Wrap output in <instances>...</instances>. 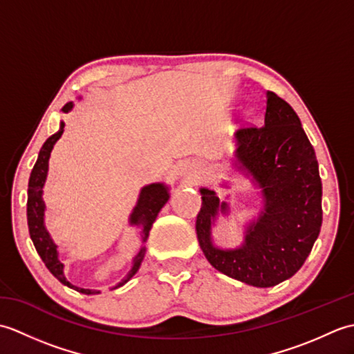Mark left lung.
<instances>
[{"label":"left lung","mask_w":354,"mask_h":354,"mask_svg":"<svg viewBox=\"0 0 354 354\" xmlns=\"http://www.w3.org/2000/svg\"><path fill=\"white\" fill-rule=\"evenodd\" d=\"M234 145L232 167L259 189L261 208L243 225V242L222 248L214 243L213 227L221 214H231V207L214 190L201 187L199 246L219 272L255 288H272L298 272L319 236L322 184L317 155L297 112L272 91H266L263 126L237 131Z\"/></svg>","instance_id":"1"}]
</instances>
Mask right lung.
<instances>
[{"mask_svg":"<svg viewBox=\"0 0 354 354\" xmlns=\"http://www.w3.org/2000/svg\"><path fill=\"white\" fill-rule=\"evenodd\" d=\"M73 108H74V103L68 102L62 108V112L68 114ZM64 127H65V123L61 122L59 131L56 133H53L51 137L47 138V141L44 142V146L39 150V155H37L35 167L32 173H30L28 198H27L28 232H30V237H32V242L36 248L37 254L41 255L42 261L45 263V266L48 268L50 272L55 275L59 281L65 286H68L70 289L85 293V295H97V293H100V290L79 288V286L66 280V277L64 274V263L59 260L57 245L55 243V240L51 239L47 227H45V202L42 198L44 185H45V181H47V175H48V161H50L51 150L55 147L57 140L62 137ZM169 198H170V187L165 185L164 183L147 184L140 190L137 204H135L132 213L129 214V225L141 228V248L132 259V266L129 269V272H127L123 280L118 284H115L112 289H117L120 286H123L124 283L129 281L135 274H137V270L140 269L141 261L145 259V254H146L145 243L147 242L149 231L152 228L158 213H160L161 208L167 204Z\"/></svg>","mask_w":354,"mask_h":354,"instance_id":"add662e5","label":"right lung"}]
</instances>
